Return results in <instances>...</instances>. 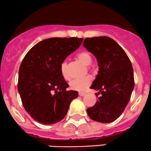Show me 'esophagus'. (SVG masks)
Segmentation results:
<instances>
[{"mask_svg":"<svg viewBox=\"0 0 151 151\" xmlns=\"http://www.w3.org/2000/svg\"><path fill=\"white\" fill-rule=\"evenodd\" d=\"M79 95L80 96H84V95H85V93H84V92H79Z\"/></svg>","mask_w":151,"mask_h":151,"instance_id":"obj_1","label":"esophagus"}]
</instances>
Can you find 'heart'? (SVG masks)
<instances>
[{"label":"heart","mask_w":151,"mask_h":151,"mask_svg":"<svg viewBox=\"0 0 151 151\" xmlns=\"http://www.w3.org/2000/svg\"><path fill=\"white\" fill-rule=\"evenodd\" d=\"M76 58L85 66L90 65L92 62V57H91V54L86 51L79 52L76 55ZM60 71H61V74L64 79H70V74L68 72V64L66 61L62 62L61 65H60ZM91 81H92V79L89 76L81 78V79H74L70 82V87L74 91H84L91 84Z\"/></svg>","instance_id":"1"}]
</instances>
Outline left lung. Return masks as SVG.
<instances>
[{
    "mask_svg": "<svg viewBox=\"0 0 151 151\" xmlns=\"http://www.w3.org/2000/svg\"><path fill=\"white\" fill-rule=\"evenodd\" d=\"M83 46L97 60L98 74L90 88L101 94L86 111L93 121L112 122L123 113L134 88L131 62L123 48L109 37H87Z\"/></svg>",
    "mask_w": 151,
    "mask_h": 151,
    "instance_id": "obj_1",
    "label": "left lung"
}]
</instances>
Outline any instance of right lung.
<instances>
[{
	"label": "right lung",
	"mask_w": 151,
	"mask_h": 151,
	"mask_svg": "<svg viewBox=\"0 0 151 151\" xmlns=\"http://www.w3.org/2000/svg\"><path fill=\"white\" fill-rule=\"evenodd\" d=\"M82 41L78 37L48 38L26 54L19 69L18 89L23 107L35 121L53 124L62 120L78 96L77 91L66 90L69 84L60 65Z\"/></svg>",
	"instance_id": "add662e5"
}]
</instances>
